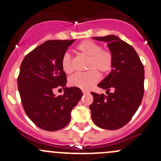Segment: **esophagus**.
<instances>
[{
    "instance_id": "1",
    "label": "esophagus",
    "mask_w": 161,
    "mask_h": 161,
    "mask_svg": "<svg viewBox=\"0 0 161 161\" xmlns=\"http://www.w3.org/2000/svg\"><path fill=\"white\" fill-rule=\"evenodd\" d=\"M82 92H83V94H88V93H90V91H88V90H82Z\"/></svg>"
}]
</instances>
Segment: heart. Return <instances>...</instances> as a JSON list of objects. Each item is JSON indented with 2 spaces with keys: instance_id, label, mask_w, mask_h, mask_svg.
<instances>
[{
  "instance_id": "b5f03b06",
  "label": "heart",
  "mask_w": 161,
  "mask_h": 161,
  "mask_svg": "<svg viewBox=\"0 0 161 161\" xmlns=\"http://www.w3.org/2000/svg\"><path fill=\"white\" fill-rule=\"evenodd\" d=\"M76 52L81 56L88 58L86 64L87 72L76 74L71 76L69 82L71 86L78 87L82 90H90L100 80V75H108L113 69L114 55L111 50L101 48L99 43L92 40H84L75 48ZM61 69L66 74L73 72L71 56L65 53L61 61Z\"/></svg>"
}]
</instances>
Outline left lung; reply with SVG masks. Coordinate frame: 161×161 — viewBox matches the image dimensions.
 Masks as SVG:
<instances>
[{"label": "left lung", "mask_w": 161, "mask_h": 161, "mask_svg": "<svg viewBox=\"0 0 161 161\" xmlns=\"http://www.w3.org/2000/svg\"><path fill=\"white\" fill-rule=\"evenodd\" d=\"M93 39L108 43L114 55V65L110 74L98 84L107 90L108 96L91 92V117L98 127L116 130L125 125L140 106L144 94V67L134 48L117 36ZM111 89L113 92L110 94Z\"/></svg>", "instance_id": "left-lung-1"}]
</instances>
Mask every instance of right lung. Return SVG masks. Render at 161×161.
<instances>
[{"instance_id":"add662e5","label":"right lung","mask_w":161,"mask_h":161,"mask_svg":"<svg viewBox=\"0 0 161 161\" xmlns=\"http://www.w3.org/2000/svg\"><path fill=\"white\" fill-rule=\"evenodd\" d=\"M75 40H47L30 52L20 66L17 82L25 114L37 127L53 131L68 125L71 111L82 97L78 87H65L66 74L61 58ZM65 89L55 97L53 90Z\"/></svg>"}]
</instances>
